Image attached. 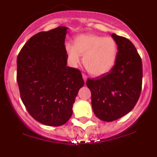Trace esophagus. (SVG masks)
Masks as SVG:
<instances>
[{
  "instance_id": "obj_1",
  "label": "esophagus",
  "mask_w": 157,
  "mask_h": 157,
  "mask_svg": "<svg viewBox=\"0 0 157 157\" xmlns=\"http://www.w3.org/2000/svg\"><path fill=\"white\" fill-rule=\"evenodd\" d=\"M82 78H83V79H84V82H86V79H87V76L85 74H82Z\"/></svg>"
}]
</instances>
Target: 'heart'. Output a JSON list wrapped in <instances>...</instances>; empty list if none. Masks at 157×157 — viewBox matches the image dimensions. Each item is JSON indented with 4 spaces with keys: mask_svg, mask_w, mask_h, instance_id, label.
<instances>
[{
    "mask_svg": "<svg viewBox=\"0 0 157 157\" xmlns=\"http://www.w3.org/2000/svg\"><path fill=\"white\" fill-rule=\"evenodd\" d=\"M65 50L72 66H78L83 56L82 63L87 71L99 76L110 71L114 67L119 48L112 37L89 34L77 36L74 45L67 43Z\"/></svg>",
    "mask_w": 157,
    "mask_h": 157,
    "instance_id": "b5f03b06",
    "label": "heart"
}]
</instances>
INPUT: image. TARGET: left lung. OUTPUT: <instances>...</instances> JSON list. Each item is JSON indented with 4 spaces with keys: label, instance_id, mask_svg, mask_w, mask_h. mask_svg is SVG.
<instances>
[{
    "label": "left lung",
    "instance_id": "1",
    "mask_svg": "<svg viewBox=\"0 0 157 157\" xmlns=\"http://www.w3.org/2000/svg\"><path fill=\"white\" fill-rule=\"evenodd\" d=\"M119 52L112 70L95 78H88L93 111L106 122L118 120L134 109L142 85V62L135 46L129 39L112 34Z\"/></svg>",
    "mask_w": 157,
    "mask_h": 157
}]
</instances>
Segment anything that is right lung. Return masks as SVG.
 I'll list each match as a JSON object with an SVG mask.
<instances>
[{
    "mask_svg": "<svg viewBox=\"0 0 157 157\" xmlns=\"http://www.w3.org/2000/svg\"><path fill=\"white\" fill-rule=\"evenodd\" d=\"M66 27L32 36L17 57V82L20 98L29 114L52 127L63 125L84 85L81 71L67 66Z\"/></svg>",
    "mask_w": 157,
    "mask_h": 157,
    "instance_id": "right-lung-1",
    "label": "right lung"
}]
</instances>
